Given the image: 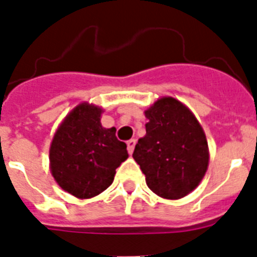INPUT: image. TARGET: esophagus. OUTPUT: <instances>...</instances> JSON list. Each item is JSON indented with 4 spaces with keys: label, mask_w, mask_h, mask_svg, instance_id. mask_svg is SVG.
<instances>
[{
    "label": "esophagus",
    "mask_w": 257,
    "mask_h": 257,
    "mask_svg": "<svg viewBox=\"0 0 257 257\" xmlns=\"http://www.w3.org/2000/svg\"><path fill=\"white\" fill-rule=\"evenodd\" d=\"M135 144H136V140L135 139H131L127 142V151H128V153H133L134 152V148H135Z\"/></svg>",
    "instance_id": "esophagus-1"
}]
</instances>
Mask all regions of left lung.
<instances>
[{
    "label": "left lung",
    "instance_id": "1",
    "mask_svg": "<svg viewBox=\"0 0 257 257\" xmlns=\"http://www.w3.org/2000/svg\"><path fill=\"white\" fill-rule=\"evenodd\" d=\"M144 138L133 157L152 192L167 199L183 198L201 183L208 166V148L201 124L187 106L162 97L148 110Z\"/></svg>",
    "mask_w": 257,
    "mask_h": 257
}]
</instances>
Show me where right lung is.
I'll use <instances>...</instances> for the list:
<instances>
[{
	"label": "right lung",
	"instance_id": "right-lung-1",
	"mask_svg": "<svg viewBox=\"0 0 257 257\" xmlns=\"http://www.w3.org/2000/svg\"><path fill=\"white\" fill-rule=\"evenodd\" d=\"M101 109L87 103L72 110L54 135L50 165L56 183L77 198H91L113 183L127 160V147L115 128H104Z\"/></svg>",
	"mask_w": 257,
	"mask_h": 257
}]
</instances>
